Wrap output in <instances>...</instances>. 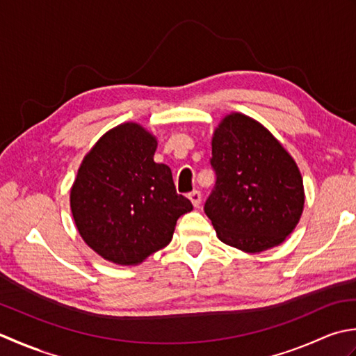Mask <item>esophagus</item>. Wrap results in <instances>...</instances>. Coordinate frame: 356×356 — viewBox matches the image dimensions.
Masks as SVG:
<instances>
[{
	"mask_svg": "<svg viewBox=\"0 0 356 356\" xmlns=\"http://www.w3.org/2000/svg\"><path fill=\"white\" fill-rule=\"evenodd\" d=\"M188 200L193 204V207H200V202H201V193L198 191H193L188 193Z\"/></svg>",
	"mask_w": 356,
	"mask_h": 356,
	"instance_id": "1",
	"label": "esophagus"
}]
</instances>
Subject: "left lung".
I'll use <instances>...</instances> for the list:
<instances>
[{
	"mask_svg": "<svg viewBox=\"0 0 356 356\" xmlns=\"http://www.w3.org/2000/svg\"><path fill=\"white\" fill-rule=\"evenodd\" d=\"M210 164L216 173L204 212L224 244L259 253L284 243L304 209L302 177L269 129L232 112L215 127Z\"/></svg>",
	"mask_w": 356,
	"mask_h": 356,
	"instance_id": "8db88e82",
	"label": "left lung"
}]
</instances>
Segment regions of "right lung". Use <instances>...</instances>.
<instances>
[{
    "label": "right lung",
    "mask_w": 356,
    "mask_h": 356,
    "mask_svg": "<svg viewBox=\"0 0 356 356\" xmlns=\"http://www.w3.org/2000/svg\"><path fill=\"white\" fill-rule=\"evenodd\" d=\"M156 136L122 122L87 152L70 187V210L84 243L101 258L138 266L170 243L192 202L178 195L169 165L154 161Z\"/></svg>",
    "instance_id": "add662e5"
}]
</instances>
